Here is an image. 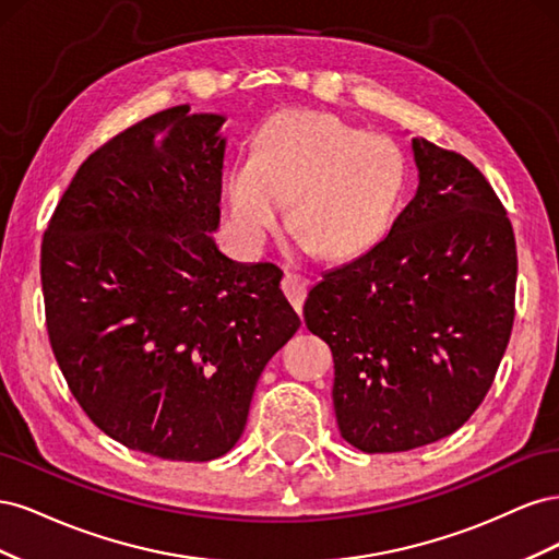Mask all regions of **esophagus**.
Here are the masks:
<instances>
[{"label":"esophagus","instance_id":"esophagus-1","mask_svg":"<svg viewBox=\"0 0 559 559\" xmlns=\"http://www.w3.org/2000/svg\"><path fill=\"white\" fill-rule=\"evenodd\" d=\"M282 292H284L286 298H289L294 310L300 314L302 312V302H306V296H308V282L302 280L300 275L286 273L284 280H282Z\"/></svg>","mask_w":559,"mask_h":559}]
</instances>
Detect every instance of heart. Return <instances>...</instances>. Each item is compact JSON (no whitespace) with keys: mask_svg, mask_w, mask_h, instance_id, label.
I'll use <instances>...</instances> for the list:
<instances>
[{"mask_svg":"<svg viewBox=\"0 0 559 559\" xmlns=\"http://www.w3.org/2000/svg\"><path fill=\"white\" fill-rule=\"evenodd\" d=\"M405 156L386 134L319 111H282L253 156L226 175L233 224L251 247L275 235L294 202V228L321 257L347 259L389 228L405 186Z\"/></svg>","mask_w":559,"mask_h":559,"instance_id":"heart-1","label":"heart"}]
</instances>
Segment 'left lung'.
Here are the masks:
<instances>
[{
	"mask_svg": "<svg viewBox=\"0 0 559 559\" xmlns=\"http://www.w3.org/2000/svg\"><path fill=\"white\" fill-rule=\"evenodd\" d=\"M413 156L417 193L386 238L324 273L302 308L333 352L337 429L368 454L460 429L495 382L515 317V235L492 186L425 138Z\"/></svg>",
	"mask_w": 559,
	"mask_h": 559,
	"instance_id": "left-lung-1",
	"label": "left lung"
}]
</instances>
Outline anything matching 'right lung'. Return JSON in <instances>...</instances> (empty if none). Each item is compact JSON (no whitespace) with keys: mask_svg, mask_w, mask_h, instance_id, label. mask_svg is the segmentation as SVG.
I'll use <instances>...</instances> for the list:
<instances>
[{"mask_svg":"<svg viewBox=\"0 0 559 559\" xmlns=\"http://www.w3.org/2000/svg\"><path fill=\"white\" fill-rule=\"evenodd\" d=\"M222 114L158 111L76 170L41 242L50 347L114 441L173 462L226 454L300 319L273 263L218 251Z\"/></svg>","mask_w":559,"mask_h":559,"instance_id":"obj_1","label":"right lung"}]
</instances>
